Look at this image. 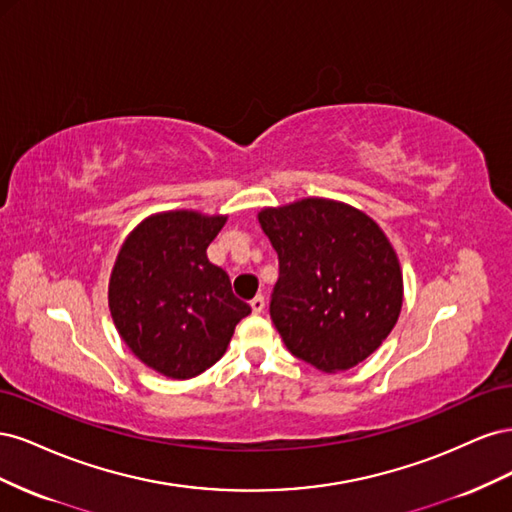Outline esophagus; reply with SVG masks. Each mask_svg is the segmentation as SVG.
<instances>
[{"label": "esophagus", "mask_w": 512, "mask_h": 512, "mask_svg": "<svg viewBox=\"0 0 512 512\" xmlns=\"http://www.w3.org/2000/svg\"><path fill=\"white\" fill-rule=\"evenodd\" d=\"M250 305L254 314H262L265 312V297H262V294H256V297L250 301Z\"/></svg>", "instance_id": "1"}]
</instances>
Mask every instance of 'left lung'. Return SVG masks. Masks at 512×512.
Returning <instances> with one entry per match:
<instances>
[{
  "label": "left lung",
  "mask_w": 512,
  "mask_h": 512,
  "mask_svg": "<svg viewBox=\"0 0 512 512\" xmlns=\"http://www.w3.org/2000/svg\"><path fill=\"white\" fill-rule=\"evenodd\" d=\"M258 220L280 260L269 314L286 348L327 374L365 361L393 331L404 299L378 224L324 198L265 209Z\"/></svg>",
  "instance_id": "1"
}]
</instances>
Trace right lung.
Listing matches in <instances>:
<instances>
[{"instance_id":"add662e5","label":"right lung","mask_w":512,"mask_h":512,"mask_svg":"<svg viewBox=\"0 0 512 512\" xmlns=\"http://www.w3.org/2000/svg\"><path fill=\"white\" fill-rule=\"evenodd\" d=\"M226 218L194 211L153 215L123 243L108 286V305L123 342L151 369L185 380L226 352L237 322L252 307L207 258Z\"/></svg>"}]
</instances>
